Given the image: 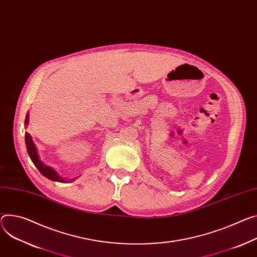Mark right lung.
I'll return each mask as SVG.
<instances>
[{
    "instance_id": "right-lung-1",
    "label": "right lung",
    "mask_w": 257,
    "mask_h": 257,
    "mask_svg": "<svg viewBox=\"0 0 257 257\" xmlns=\"http://www.w3.org/2000/svg\"><path fill=\"white\" fill-rule=\"evenodd\" d=\"M28 124H29V113L26 116V125H28ZM26 145H27V150H28V153H29V156H30L31 160L33 161V163L35 164V166L38 168V170L45 177H47L48 179H51V180H54V181H59V182H64L65 181L63 178L58 176L56 171H54L52 168H50L48 166L44 165L43 163L40 161L38 153H37L36 146L33 142L31 134L28 133V132H26ZM69 181H72V180H69Z\"/></svg>"
}]
</instances>
